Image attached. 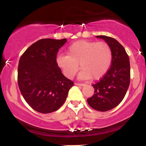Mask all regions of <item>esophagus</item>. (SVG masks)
Segmentation results:
<instances>
[{"label":"esophagus","mask_w":146,"mask_h":146,"mask_svg":"<svg viewBox=\"0 0 146 146\" xmlns=\"http://www.w3.org/2000/svg\"><path fill=\"white\" fill-rule=\"evenodd\" d=\"M76 86H84V84H82V83H75V84Z\"/></svg>","instance_id":"obj_1"}]
</instances>
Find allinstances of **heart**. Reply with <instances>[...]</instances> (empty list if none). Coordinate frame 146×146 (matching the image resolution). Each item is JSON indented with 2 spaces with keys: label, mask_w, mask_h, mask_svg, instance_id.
I'll use <instances>...</instances> for the list:
<instances>
[{
  "label": "heart",
  "mask_w": 146,
  "mask_h": 146,
  "mask_svg": "<svg viewBox=\"0 0 146 146\" xmlns=\"http://www.w3.org/2000/svg\"><path fill=\"white\" fill-rule=\"evenodd\" d=\"M113 52L110 45L104 42L78 40L67 48V55L59 54L56 58L58 66L68 78H73L82 68L79 78L100 80L111 64Z\"/></svg>",
  "instance_id": "b5f03b06"
}]
</instances>
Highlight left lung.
Returning a JSON list of instances; mask_svg holds the SVG:
<instances>
[{"label": "left lung", "instance_id": "obj_1", "mask_svg": "<svg viewBox=\"0 0 146 146\" xmlns=\"http://www.w3.org/2000/svg\"><path fill=\"white\" fill-rule=\"evenodd\" d=\"M110 45L113 52L110 67L94 87V94L87 99L90 107L105 112L117 106L124 98L130 82V66L128 55L123 46L115 38L97 36Z\"/></svg>", "mask_w": 146, "mask_h": 146}]
</instances>
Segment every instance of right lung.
<instances>
[{"label": "right lung", "instance_id": "1", "mask_svg": "<svg viewBox=\"0 0 146 146\" xmlns=\"http://www.w3.org/2000/svg\"><path fill=\"white\" fill-rule=\"evenodd\" d=\"M66 42V38L39 40L20 58L19 89L27 103L38 113H51L59 109L74 84L62 73L56 62L57 53Z\"/></svg>", "mask_w": 146, "mask_h": 146}]
</instances>
